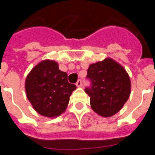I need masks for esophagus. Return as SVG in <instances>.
I'll return each instance as SVG.
<instances>
[{
    "instance_id": "obj_1",
    "label": "esophagus",
    "mask_w": 155,
    "mask_h": 155,
    "mask_svg": "<svg viewBox=\"0 0 155 155\" xmlns=\"http://www.w3.org/2000/svg\"><path fill=\"white\" fill-rule=\"evenodd\" d=\"M76 86L78 87H82V81H81V80L78 81H77V83H76Z\"/></svg>"
}]
</instances>
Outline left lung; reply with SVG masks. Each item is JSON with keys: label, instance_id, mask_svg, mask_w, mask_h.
I'll list each match as a JSON object with an SVG mask.
<instances>
[{"label": "left lung", "instance_id": "left-lung-1", "mask_svg": "<svg viewBox=\"0 0 155 155\" xmlns=\"http://www.w3.org/2000/svg\"><path fill=\"white\" fill-rule=\"evenodd\" d=\"M87 78L91 80V87L85 88V92L89 95L94 113L102 117H110L118 113L131 92L130 78L125 68L107 57L90 64Z\"/></svg>", "mask_w": 155, "mask_h": 155}]
</instances>
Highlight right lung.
Returning <instances> with one entry per match:
<instances>
[{"label":"right lung","instance_id":"right-lung-1","mask_svg":"<svg viewBox=\"0 0 155 155\" xmlns=\"http://www.w3.org/2000/svg\"><path fill=\"white\" fill-rule=\"evenodd\" d=\"M75 84H70L68 74L59 70L58 63L44 60L27 75L26 96L39 114L49 118L61 116L67 109Z\"/></svg>","mask_w":155,"mask_h":155}]
</instances>
